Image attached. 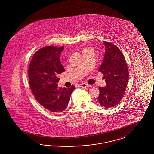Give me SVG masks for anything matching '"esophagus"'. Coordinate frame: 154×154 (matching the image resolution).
Masks as SVG:
<instances>
[{
    "label": "esophagus",
    "mask_w": 154,
    "mask_h": 154,
    "mask_svg": "<svg viewBox=\"0 0 154 154\" xmlns=\"http://www.w3.org/2000/svg\"><path fill=\"white\" fill-rule=\"evenodd\" d=\"M89 85L88 84H86V83H82V84L80 85V88H88L89 87Z\"/></svg>",
    "instance_id": "1"
}]
</instances>
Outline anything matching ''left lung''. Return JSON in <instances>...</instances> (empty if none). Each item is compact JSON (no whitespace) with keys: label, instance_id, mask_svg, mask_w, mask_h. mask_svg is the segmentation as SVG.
I'll return each instance as SVG.
<instances>
[{"label":"left lung","instance_id":"obj_1","mask_svg":"<svg viewBox=\"0 0 154 154\" xmlns=\"http://www.w3.org/2000/svg\"><path fill=\"white\" fill-rule=\"evenodd\" d=\"M105 54L98 71L104 75L106 87H99V104L111 108L121 101L129 79V72L124 56L120 50L110 42L104 41Z\"/></svg>","mask_w":154,"mask_h":154}]
</instances>
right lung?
Returning <instances> with one entry per match:
<instances>
[{"label":"right lung","instance_id":"right-lung-1","mask_svg":"<svg viewBox=\"0 0 154 154\" xmlns=\"http://www.w3.org/2000/svg\"><path fill=\"white\" fill-rule=\"evenodd\" d=\"M63 49V46L41 48L34 54L28 70L30 87L35 98L52 113L65 110L75 89L73 85L70 88H58V75L65 71L59 57Z\"/></svg>","mask_w":154,"mask_h":154}]
</instances>
